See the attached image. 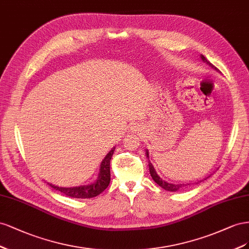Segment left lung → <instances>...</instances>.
I'll list each match as a JSON object with an SVG mask.
<instances>
[{
    "mask_svg": "<svg viewBox=\"0 0 249 249\" xmlns=\"http://www.w3.org/2000/svg\"><path fill=\"white\" fill-rule=\"evenodd\" d=\"M200 57H201L202 61L207 62V65H209L211 68L217 70L214 66L212 65V63H211L210 61L207 60V58H205L203 55H201ZM146 156H147V159H149L148 150H146ZM148 162H149V164H148V166H149V171H150V175H151V177H152V179H153L156 183H158L160 187H161L162 189H165V190H167V191H171V192H176V191L182 190V189H184L186 187L190 186V183H172V182H169V181H167V180H165V179L160 178V176H159V174L156 173L155 169H154L153 165L150 162V160H149ZM209 177H210V176H209ZM207 178H208V177H207ZM196 183H198V182H196Z\"/></svg>",
    "mask_w": 249,
    "mask_h": 249,
    "instance_id": "1",
    "label": "left lung"
}]
</instances>
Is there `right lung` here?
Returning a JSON list of instances; mask_svg holds the SVG:
<instances>
[{
  "instance_id": "right-lung-1",
  "label": "right lung",
  "mask_w": 249,
  "mask_h": 249,
  "mask_svg": "<svg viewBox=\"0 0 249 249\" xmlns=\"http://www.w3.org/2000/svg\"><path fill=\"white\" fill-rule=\"evenodd\" d=\"M115 149L116 147H112L111 150L105 155V158L101 161L97 178L93 182L88 183V184H82V186H77V187H58L49 182L48 184L50 187H52L54 190L59 191L62 194L72 198H81V199H85V198H93L98 196L99 194H101L109 184L110 160L113 152H115Z\"/></svg>"
}]
</instances>
